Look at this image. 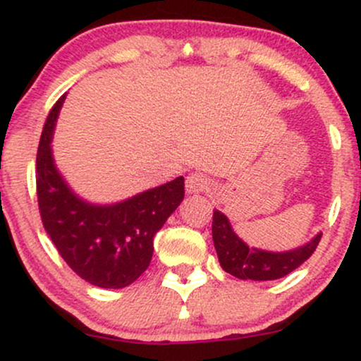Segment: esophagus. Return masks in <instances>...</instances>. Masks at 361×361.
<instances>
[{
  "label": "esophagus",
  "instance_id": "obj_1",
  "mask_svg": "<svg viewBox=\"0 0 361 361\" xmlns=\"http://www.w3.org/2000/svg\"><path fill=\"white\" fill-rule=\"evenodd\" d=\"M209 186L210 181L204 173H192V175L186 176L185 180V190L188 195L205 192V190H209Z\"/></svg>",
  "mask_w": 361,
  "mask_h": 361
}]
</instances>
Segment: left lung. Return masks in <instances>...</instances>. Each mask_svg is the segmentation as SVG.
<instances>
[{"label": "left lung", "mask_w": 361, "mask_h": 361, "mask_svg": "<svg viewBox=\"0 0 361 361\" xmlns=\"http://www.w3.org/2000/svg\"><path fill=\"white\" fill-rule=\"evenodd\" d=\"M321 233H317L309 243L288 251H264L250 247L234 233L227 215L221 210H214L212 239L217 251L222 270L241 280L267 281L288 275L307 261L316 251Z\"/></svg>", "instance_id": "8db88e82"}]
</instances>
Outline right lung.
Here are the masks:
<instances>
[{
    "mask_svg": "<svg viewBox=\"0 0 361 361\" xmlns=\"http://www.w3.org/2000/svg\"><path fill=\"white\" fill-rule=\"evenodd\" d=\"M66 94L49 114L37 151V197L42 224L62 259L100 288H123L147 270L154 235L185 197V180L115 204H91L74 193L54 163L52 135Z\"/></svg>",
    "mask_w": 361,
    "mask_h": 361,
    "instance_id": "obj_1",
    "label": "right lung"
}]
</instances>
